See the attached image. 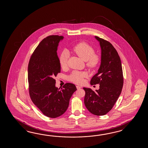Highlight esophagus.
Returning <instances> with one entry per match:
<instances>
[{"instance_id": "obj_1", "label": "esophagus", "mask_w": 148, "mask_h": 148, "mask_svg": "<svg viewBox=\"0 0 148 148\" xmlns=\"http://www.w3.org/2000/svg\"><path fill=\"white\" fill-rule=\"evenodd\" d=\"M76 87L77 88V89H79L82 88V87H80V86H78V85H77V86H76Z\"/></svg>"}]
</instances>
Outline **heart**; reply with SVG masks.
<instances>
[{
	"mask_svg": "<svg viewBox=\"0 0 148 148\" xmlns=\"http://www.w3.org/2000/svg\"><path fill=\"white\" fill-rule=\"evenodd\" d=\"M74 53L77 55L82 60L86 61V65L90 69H95L99 66L101 62V56L99 54L95 53L94 48L85 42H80L71 49ZM69 54L66 50L61 52L59 57L60 66L64 69L68 66ZM87 76L86 72L73 71L68 75V79L70 82L76 84H80L84 81V78Z\"/></svg>",
	"mask_w": 148,
	"mask_h": 148,
	"instance_id": "1",
	"label": "heart"
}]
</instances>
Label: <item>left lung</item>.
Listing matches in <instances>:
<instances>
[{
	"label": "left lung",
	"instance_id": "obj_1",
	"mask_svg": "<svg viewBox=\"0 0 148 148\" xmlns=\"http://www.w3.org/2000/svg\"><path fill=\"white\" fill-rule=\"evenodd\" d=\"M101 49V64L90 80L91 85L99 84L93 91L84 88L85 106L91 113L102 116L109 112L119 97L123 86L122 66L120 56L113 45L103 38L95 36Z\"/></svg>",
	"mask_w": 148,
	"mask_h": 148
}]
</instances>
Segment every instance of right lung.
<instances>
[{
    "mask_svg": "<svg viewBox=\"0 0 148 148\" xmlns=\"http://www.w3.org/2000/svg\"><path fill=\"white\" fill-rule=\"evenodd\" d=\"M62 36L52 35L44 38L32 54L28 65V91L32 102L45 116L56 118L65 113L70 99L77 90L66 83L60 89L54 78L61 72L57 55Z\"/></svg>",
    "mask_w": 148,
    "mask_h": 148,
    "instance_id": "right-lung-1",
    "label": "right lung"
}]
</instances>
